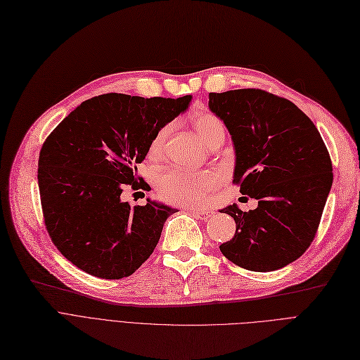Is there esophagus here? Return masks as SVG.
Instances as JSON below:
<instances>
[{"instance_id": "esophagus-1", "label": "esophagus", "mask_w": 360, "mask_h": 360, "mask_svg": "<svg viewBox=\"0 0 360 360\" xmlns=\"http://www.w3.org/2000/svg\"><path fill=\"white\" fill-rule=\"evenodd\" d=\"M190 212H191L193 214L198 216L200 219H209V217H212V216H213V213H212V212L205 210V209H197V207H193V209H190Z\"/></svg>"}]
</instances>
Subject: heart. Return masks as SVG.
<instances>
[{"instance_id": "b5f03b06", "label": "heart", "mask_w": 360, "mask_h": 360, "mask_svg": "<svg viewBox=\"0 0 360 360\" xmlns=\"http://www.w3.org/2000/svg\"><path fill=\"white\" fill-rule=\"evenodd\" d=\"M193 127L201 141L210 147L217 139H225V124L222 119L212 112H202L193 117ZM170 124H165L154 134L148 146V158L158 160L163 155ZM219 176L213 170L191 172L181 167L170 169L158 179V195L170 205L197 206L206 200L207 194L216 188Z\"/></svg>"}]
</instances>
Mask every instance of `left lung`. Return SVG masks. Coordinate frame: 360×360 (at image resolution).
<instances>
[{
	"instance_id": "left-lung-1",
	"label": "left lung",
	"mask_w": 360,
	"mask_h": 360,
	"mask_svg": "<svg viewBox=\"0 0 360 360\" xmlns=\"http://www.w3.org/2000/svg\"><path fill=\"white\" fill-rule=\"evenodd\" d=\"M209 108L224 120L236 147L233 184L259 201L250 212L237 205L221 210L233 217L237 231L219 248L247 271L284 268L316 236L333 185L330 153L315 123L271 92H210Z\"/></svg>"
}]
</instances>
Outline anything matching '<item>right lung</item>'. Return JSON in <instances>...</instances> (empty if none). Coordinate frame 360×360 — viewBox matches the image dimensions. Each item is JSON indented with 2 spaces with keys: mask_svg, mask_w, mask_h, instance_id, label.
<instances>
[{
  "mask_svg": "<svg viewBox=\"0 0 360 360\" xmlns=\"http://www.w3.org/2000/svg\"><path fill=\"white\" fill-rule=\"evenodd\" d=\"M190 101L191 96L103 94L77 105L46 136L38 160L44 222L75 266L97 278L120 279L151 256L166 219L178 210L150 200L131 206L120 194L127 185L146 190L136 165L146 159L154 134Z\"/></svg>",
  "mask_w": 360,
  "mask_h": 360,
  "instance_id": "add662e5",
  "label": "right lung"
}]
</instances>
